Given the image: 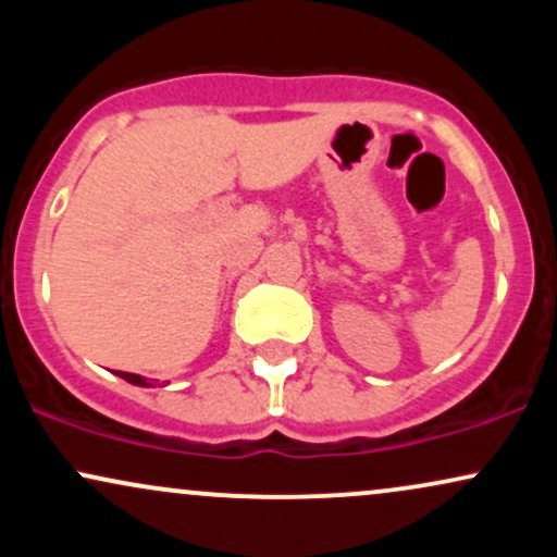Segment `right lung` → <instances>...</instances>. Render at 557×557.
<instances>
[{
  "label": "right lung",
  "mask_w": 557,
  "mask_h": 557,
  "mask_svg": "<svg viewBox=\"0 0 557 557\" xmlns=\"http://www.w3.org/2000/svg\"><path fill=\"white\" fill-rule=\"evenodd\" d=\"M120 376H123L125 382H131V385H138V387H151L149 385V380H146V376H140V374H131V372H117Z\"/></svg>",
  "instance_id": "1"
}]
</instances>
